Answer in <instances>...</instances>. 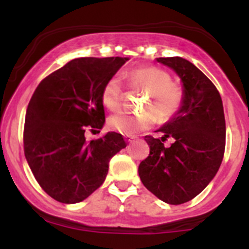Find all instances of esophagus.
<instances>
[{"instance_id":"1","label":"esophagus","mask_w":249,"mask_h":249,"mask_svg":"<svg viewBox=\"0 0 249 249\" xmlns=\"http://www.w3.org/2000/svg\"><path fill=\"white\" fill-rule=\"evenodd\" d=\"M124 139L126 142H132V141L136 139V136H134V135H125Z\"/></svg>"}]
</instances>
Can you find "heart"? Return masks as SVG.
Instances as JSON below:
<instances>
[{
	"mask_svg": "<svg viewBox=\"0 0 249 249\" xmlns=\"http://www.w3.org/2000/svg\"><path fill=\"white\" fill-rule=\"evenodd\" d=\"M131 87L145 90L143 107L140 112L115 110L108 117L107 124L113 131L123 135H134L148 129L154 124L157 115L160 120L172 119L179 113L185 101V90L178 83L171 80V76L164 70L155 66L139 67L130 70L125 74ZM104 105L113 109L122 100V85L118 77H110L101 91Z\"/></svg>",
	"mask_w": 249,
	"mask_h": 249,
	"instance_id": "1",
	"label": "heart"
}]
</instances>
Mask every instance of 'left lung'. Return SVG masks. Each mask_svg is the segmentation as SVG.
<instances>
[{
    "instance_id": "8db88e82",
    "label": "left lung",
    "mask_w": 249,
    "mask_h": 249,
    "mask_svg": "<svg viewBox=\"0 0 249 249\" xmlns=\"http://www.w3.org/2000/svg\"><path fill=\"white\" fill-rule=\"evenodd\" d=\"M180 77L185 90L182 109L158 131L161 139L144 137L149 155L139 166L143 185L161 201L180 205L207 187L222 164L225 118L215 85L195 65L179 56L159 57ZM174 139L170 147L163 142Z\"/></svg>"
}]
</instances>
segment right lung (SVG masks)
<instances>
[{
    "label": "right lung",
    "instance_id": "obj_1",
    "mask_svg": "<svg viewBox=\"0 0 249 249\" xmlns=\"http://www.w3.org/2000/svg\"><path fill=\"white\" fill-rule=\"evenodd\" d=\"M126 57H79L47 76L26 109L24 153L42 189L56 201L77 203L106 179L109 160L126 147L117 132L88 142L104 126L101 91ZM100 132V131H99Z\"/></svg>",
    "mask_w": 249,
    "mask_h": 249
}]
</instances>
